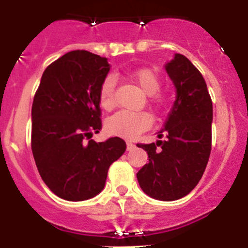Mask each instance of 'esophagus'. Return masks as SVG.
I'll return each mask as SVG.
<instances>
[{"instance_id":"obj_1","label":"esophagus","mask_w":248,"mask_h":248,"mask_svg":"<svg viewBox=\"0 0 248 248\" xmlns=\"http://www.w3.org/2000/svg\"><path fill=\"white\" fill-rule=\"evenodd\" d=\"M135 148V144L131 143V141H126V150H133Z\"/></svg>"}]
</instances>
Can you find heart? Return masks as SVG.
<instances>
[{"mask_svg":"<svg viewBox=\"0 0 248 248\" xmlns=\"http://www.w3.org/2000/svg\"><path fill=\"white\" fill-rule=\"evenodd\" d=\"M133 79L138 83L141 91L148 95H153L160 88V78L150 68H140L131 74ZM115 80L113 77H107L102 83L98 93L99 104L104 110H110L115 105ZM160 103V99H156ZM153 124V119L145 111L140 113H131V111H118L109 117L105 123V128L109 133L118 137L133 139L143 131L148 130Z\"/></svg>","mask_w":248,"mask_h":248,"instance_id":"b5f03b06","label":"heart"}]
</instances>
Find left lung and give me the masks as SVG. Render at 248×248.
I'll return each mask as SVG.
<instances>
[{"instance_id":"8db88e82","label":"left lung","mask_w":248,"mask_h":248,"mask_svg":"<svg viewBox=\"0 0 248 248\" xmlns=\"http://www.w3.org/2000/svg\"><path fill=\"white\" fill-rule=\"evenodd\" d=\"M176 92L156 144H138L149 163L138 171L140 187L150 198L174 201L195 189L211 153L212 102L202 74L183 54L165 64Z\"/></svg>"}]
</instances>
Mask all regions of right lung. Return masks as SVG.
Returning a JSON list of instances; mask_svg holds the SVG:
<instances>
[{"label": "right lung", "mask_w": 248, "mask_h": 248, "mask_svg": "<svg viewBox=\"0 0 248 248\" xmlns=\"http://www.w3.org/2000/svg\"><path fill=\"white\" fill-rule=\"evenodd\" d=\"M108 59L72 50L43 72L32 104V153L46 185L58 198L84 201L104 189L109 166L126 149L118 137L97 143L99 88Z\"/></svg>", "instance_id": "obj_1"}]
</instances>
